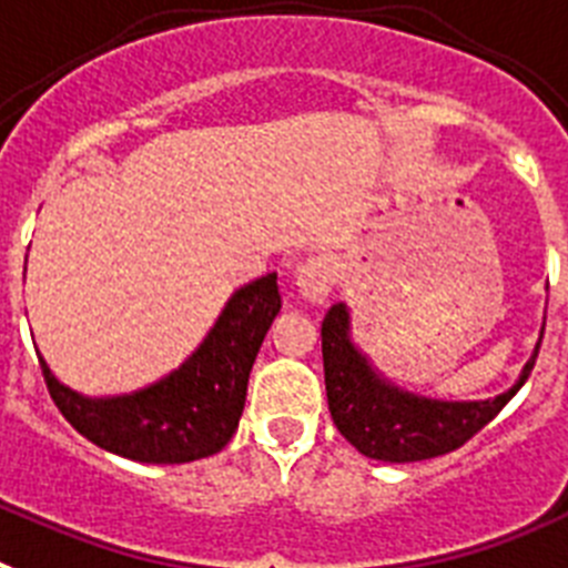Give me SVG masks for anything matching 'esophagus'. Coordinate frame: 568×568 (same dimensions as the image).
<instances>
[{"instance_id": "obj_1", "label": "esophagus", "mask_w": 568, "mask_h": 568, "mask_svg": "<svg viewBox=\"0 0 568 568\" xmlns=\"http://www.w3.org/2000/svg\"><path fill=\"white\" fill-rule=\"evenodd\" d=\"M294 285L308 303H325L334 288V263L328 256H312L294 274Z\"/></svg>"}]
</instances>
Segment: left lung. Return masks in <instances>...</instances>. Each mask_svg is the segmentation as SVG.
Wrapping results in <instances>:
<instances>
[{"mask_svg": "<svg viewBox=\"0 0 568 568\" xmlns=\"http://www.w3.org/2000/svg\"><path fill=\"white\" fill-rule=\"evenodd\" d=\"M540 339L509 392L489 400H432L383 377L352 339L348 305L334 303L323 320L328 412L345 440L372 460L414 463L440 457L471 440L520 392L535 368Z\"/></svg>", "mask_w": 568, "mask_h": 568, "instance_id": "obj_1", "label": "left lung"}]
</instances>
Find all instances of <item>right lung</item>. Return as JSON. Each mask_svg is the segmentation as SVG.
I'll list each match as a JSON object with an SVG mask.
<instances>
[{
  "label": "right lung",
  "instance_id": "obj_1",
  "mask_svg": "<svg viewBox=\"0 0 568 568\" xmlns=\"http://www.w3.org/2000/svg\"><path fill=\"white\" fill-rule=\"evenodd\" d=\"M277 274L240 285L180 368L131 394L88 397L53 377L48 392L68 423L105 452L136 463H191L216 455L240 426L256 352L280 312Z\"/></svg>",
  "mask_w": 568,
  "mask_h": 568
}]
</instances>
